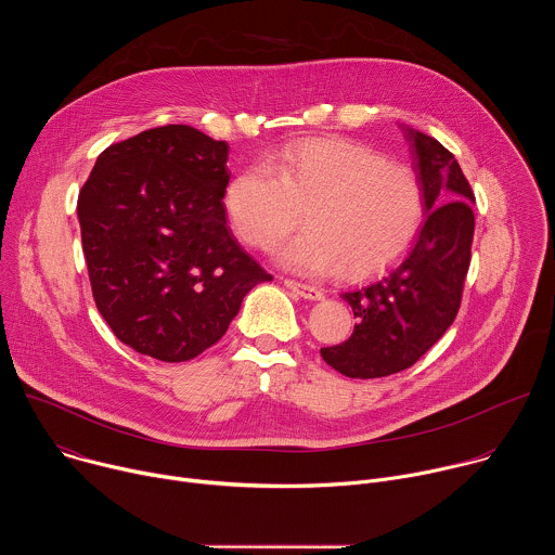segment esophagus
<instances>
[{
  "label": "esophagus",
  "mask_w": 555,
  "mask_h": 555,
  "mask_svg": "<svg viewBox=\"0 0 555 555\" xmlns=\"http://www.w3.org/2000/svg\"><path fill=\"white\" fill-rule=\"evenodd\" d=\"M283 285H285L287 289L296 292L298 296L307 298V300H321V298H323V289L313 287V285H307V283H298V281H294V279H283Z\"/></svg>",
  "instance_id": "1"
}]
</instances>
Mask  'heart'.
<instances>
[{"mask_svg": "<svg viewBox=\"0 0 555 555\" xmlns=\"http://www.w3.org/2000/svg\"><path fill=\"white\" fill-rule=\"evenodd\" d=\"M281 263L305 274L340 266L369 276L398 261L417 240L426 215L420 176L347 138H298L242 169L223 189V210L240 240L274 248L300 221Z\"/></svg>", "mask_w": 555, "mask_h": 555, "instance_id": "heart-1", "label": "heart"}]
</instances>
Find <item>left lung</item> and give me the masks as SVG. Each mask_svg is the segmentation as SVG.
I'll list each match as a JSON object with an SVG mask.
<instances>
[{
  "label": "left lung",
  "mask_w": 555,
  "mask_h": 555,
  "mask_svg": "<svg viewBox=\"0 0 555 555\" xmlns=\"http://www.w3.org/2000/svg\"><path fill=\"white\" fill-rule=\"evenodd\" d=\"M428 217L400 266L343 298L358 325L349 340L323 347V360L347 377H384L413 366L454 323L472 259L474 193L454 155L409 129Z\"/></svg>",
  "instance_id": "left-lung-1"
}]
</instances>
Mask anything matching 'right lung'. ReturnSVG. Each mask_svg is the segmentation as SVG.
<instances>
[{"instance_id":"add662e5","label":"right lung","mask_w":555,"mask_h":555,"mask_svg":"<svg viewBox=\"0 0 555 555\" xmlns=\"http://www.w3.org/2000/svg\"><path fill=\"white\" fill-rule=\"evenodd\" d=\"M225 160L223 140L165 125L107 146L78 193L94 302L142 356L197 358L272 281L225 225Z\"/></svg>"}]
</instances>
